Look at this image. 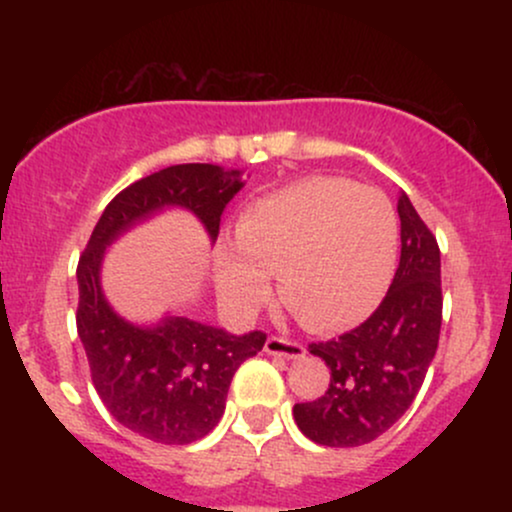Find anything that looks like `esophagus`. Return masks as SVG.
I'll return each mask as SVG.
<instances>
[{
    "instance_id": "1",
    "label": "esophagus",
    "mask_w": 512,
    "mask_h": 512,
    "mask_svg": "<svg viewBox=\"0 0 512 512\" xmlns=\"http://www.w3.org/2000/svg\"><path fill=\"white\" fill-rule=\"evenodd\" d=\"M264 351L272 356H284V358H301L305 356L303 344L291 342V339H281V337H269L264 342Z\"/></svg>"
}]
</instances>
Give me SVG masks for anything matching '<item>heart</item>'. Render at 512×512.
Listing matches in <instances>:
<instances>
[{
	"instance_id": "obj_1",
	"label": "heart",
	"mask_w": 512,
	"mask_h": 512,
	"mask_svg": "<svg viewBox=\"0 0 512 512\" xmlns=\"http://www.w3.org/2000/svg\"><path fill=\"white\" fill-rule=\"evenodd\" d=\"M236 248L216 255V286L250 317L272 296L317 332L356 325L378 308L397 272L399 216L375 187L313 175L255 199L236 223Z\"/></svg>"
}]
</instances>
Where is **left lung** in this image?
Here are the masks:
<instances>
[{"instance_id":"obj_1","label":"left lung","mask_w":512,"mask_h":512,"mask_svg":"<svg viewBox=\"0 0 512 512\" xmlns=\"http://www.w3.org/2000/svg\"><path fill=\"white\" fill-rule=\"evenodd\" d=\"M402 255L383 303L356 330L310 344L330 368V387L293 407L303 436L327 448H356L383 436L419 395L438 349L443 293L433 233L399 192Z\"/></svg>"}]
</instances>
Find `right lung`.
<instances>
[{"label":"right lung","mask_w":512,"mask_h":512,"mask_svg":"<svg viewBox=\"0 0 512 512\" xmlns=\"http://www.w3.org/2000/svg\"><path fill=\"white\" fill-rule=\"evenodd\" d=\"M240 175L211 163H182L132 182L105 207L79 257L76 330L93 385L115 421L154 443L187 445L207 436L223 416L240 363L262 351L267 334H231L178 315L134 325L103 293L105 250L170 207L195 214L214 243L223 209L245 185Z\"/></svg>","instance_id":"right-lung-1"}]
</instances>
